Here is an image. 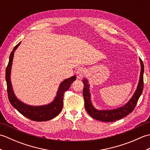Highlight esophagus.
<instances>
[{"label": "esophagus", "mask_w": 150, "mask_h": 150, "mask_svg": "<svg viewBox=\"0 0 150 150\" xmlns=\"http://www.w3.org/2000/svg\"><path fill=\"white\" fill-rule=\"evenodd\" d=\"M86 70L84 68H79L77 71H76V74H77V77L78 79H81L82 77V76L84 75V74L85 73Z\"/></svg>", "instance_id": "1"}]
</instances>
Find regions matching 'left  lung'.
I'll return each instance as SVG.
<instances>
[{"label":"left lung","instance_id":"obj_1","mask_svg":"<svg viewBox=\"0 0 150 150\" xmlns=\"http://www.w3.org/2000/svg\"><path fill=\"white\" fill-rule=\"evenodd\" d=\"M141 62V73L139 83L137 87L134 94L129 100L125 104L124 106L117 109L100 110L95 108L92 104L91 100V93L90 92V84L86 79L82 80L84 84L83 89V96L84 98V106L85 109L90 115L93 119L103 121V122H113L117 120H119L122 118L126 117L132 112L134 110L139 98L141 96L144 87V81H143V74H144V64L141 59H139Z\"/></svg>","mask_w":150,"mask_h":150}]
</instances>
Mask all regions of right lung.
Instances as JSON below:
<instances>
[{"mask_svg":"<svg viewBox=\"0 0 150 150\" xmlns=\"http://www.w3.org/2000/svg\"><path fill=\"white\" fill-rule=\"evenodd\" d=\"M21 42L16 45L11 52L9 56L8 64L6 69V81L7 84L9 100L12 106L19 113L30 120L41 122V121H47L52 119L58 115L62 111L64 93L68 90L72 82L76 80L77 77L76 76H72L71 77L64 80L59 85L56 97L52 103L48 104L42 105V106H31V105L22 103L15 96L13 90L10 77L15 51L20 45Z\"/></svg>","mask_w":150,"mask_h":150,"instance_id":"right-lung-1","label":"right lung"}]
</instances>
